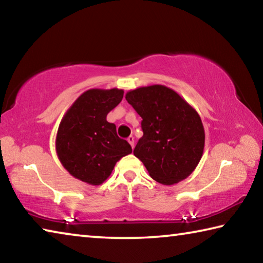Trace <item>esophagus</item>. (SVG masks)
I'll list each match as a JSON object with an SVG mask.
<instances>
[{
    "mask_svg": "<svg viewBox=\"0 0 263 263\" xmlns=\"http://www.w3.org/2000/svg\"><path fill=\"white\" fill-rule=\"evenodd\" d=\"M127 141L130 142V145H131V147H132V148L135 147V137H133V136H130V137L127 138Z\"/></svg>",
    "mask_w": 263,
    "mask_h": 263,
    "instance_id": "obj_1",
    "label": "esophagus"
}]
</instances>
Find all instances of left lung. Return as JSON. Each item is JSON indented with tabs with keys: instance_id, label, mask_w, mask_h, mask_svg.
I'll return each instance as SVG.
<instances>
[{
	"instance_id": "1",
	"label": "left lung",
	"mask_w": 263,
	"mask_h": 263,
	"mask_svg": "<svg viewBox=\"0 0 263 263\" xmlns=\"http://www.w3.org/2000/svg\"><path fill=\"white\" fill-rule=\"evenodd\" d=\"M125 99L142 118L144 136L133 154L149 176L163 185L186 179L201 161L205 144L196 109L163 84L136 88L126 92Z\"/></svg>"
}]
</instances>
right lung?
<instances>
[{"mask_svg": "<svg viewBox=\"0 0 263 263\" xmlns=\"http://www.w3.org/2000/svg\"><path fill=\"white\" fill-rule=\"evenodd\" d=\"M123 89L92 88L82 92L62 117L55 137L59 161L75 179L100 185L117 161L132 153L106 116L123 99Z\"/></svg>", "mask_w": 263, "mask_h": 263, "instance_id": "add662e5", "label": "right lung"}]
</instances>
